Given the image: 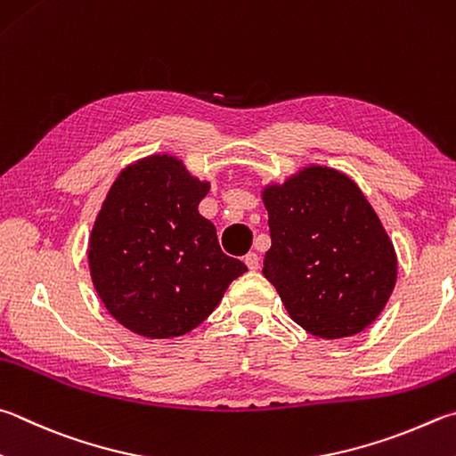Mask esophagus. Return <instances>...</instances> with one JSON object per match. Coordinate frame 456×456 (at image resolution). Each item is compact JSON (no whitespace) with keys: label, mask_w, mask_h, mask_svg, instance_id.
Listing matches in <instances>:
<instances>
[{"label":"esophagus","mask_w":456,"mask_h":456,"mask_svg":"<svg viewBox=\"0 0 456 456\" xmlns=\"http://www.w3.org/2000/svg\"><path fill=\"white\" fill-rule=\"evenodd\" d=\"M243 261H245V265H247V267H249L251 271H256V269H259V255H256V253H247L245 256H243Z\"/></svg>","instance_id":"34e87169"}]
</instances>
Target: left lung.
<instances>
[{"instance_id":"1","label":"left lung","mask_w":456,"mask_h":456,"mask_svg":"<svg viewBox=\"0 0 456 456\" xmlns=\"http://www.w3.org/2000/svg\"><path fill=\"white\" fill-rule=\"evenodd\" d=\"M271 249L263 275L297 325L345 338L375 321L396 283L393 241L346 173L311 163L283 183H267Z\"/></svg>"}]
</instances>
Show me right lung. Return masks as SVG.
Returning a JSON list of instances; mask_svg holds the SVG:
<instances>
[{
    "label": "right lung",
    "mask_w": 456,
    "mask_h": 456,
    "mask_svg": "<svg viewBox=\"0 0 456 456\" xmlns=\"http://www.w3.org/2000/svg\"><path fill=\"white\" fill-rule=\"evenodd\" d=\"M211 181L153 153L115 177L89 235L91 283L111 317L145 338H175L209 317L245 263L221 251L200 213Z\"/></svg>",
    "instance_id": "right-lung-1"
}]
</instances>
